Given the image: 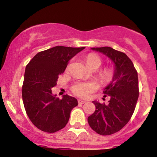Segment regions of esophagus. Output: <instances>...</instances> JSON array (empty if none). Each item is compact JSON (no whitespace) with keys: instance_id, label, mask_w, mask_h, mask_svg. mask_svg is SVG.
<instances>
[{"instance_id":"obj_1","label":"esophagus","mask_w":157,"mask_h":157,"mask_svg":"<svg viewBox=\"0 0 157 157\" xmlns=\"http://www.w3.org/2000/svg\"><path fill=\"white\" fill-rule=\"evenodd\" d=\"M78 102L80 104H84V103H86V101H83V100H78Z\"/></svg>"}]
</instances>
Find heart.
Masks as SVG:
<instances>
[{
  "instance_id": "b5f03b06",
  "label": "heart",
  "mask_w": 157,
  "mask_h": 157,
  "mask_svg": "<svg viewBox=\"0 0 157 157\" xmlns=\"http://www.w3.org/2000/svg\"><path fill=\"white\" fill-rule=\"evenodd\" d=\"M85 61L91 69H97L102 65V59L96 54H89L85 57ZM114 71L111 67H105L97 73V77L102 84H107L113 78ZM97 89V85L90 81H77L71 86V91L77 96L82 98H88Z\"/></svg>"
}]
</instances>
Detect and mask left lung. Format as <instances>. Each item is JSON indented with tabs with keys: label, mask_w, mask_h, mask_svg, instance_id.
I'll use <instances>...</instances> for the list:
<instances>
[{
	"label": "left lung",
	"mask_w": 157,
	"mask_h": 157,
	"mask_svg": "<svg viewBox=\"0 0 157 157\" xmlns=\"http://www.w3.org/2000/svg\"><path fill=\"white\" fill-rule=\"evenodd\" d=\"M91 49L104 54L114 63L113 80L103 91L111 97L109 103L93 101L96 110L88 117L90 127L106 136L121 130L132 117L139 97L138 75L132 61L123 52L109 46Z\"/></svg>",
	"instance_id": "obj_1"
}]
</instances>
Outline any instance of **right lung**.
I'll use <instances>...</instances> for the list:
<instances>
[{
  "label": "right lung",
  "instance_id": "obj_1",
  "mask_svg": "<svg viewBox=\"0 0 157 157\" xmlns=\"http://www.w3.org/2000/svg\"><path fill=\"white\" fill-rule=\"evenodd\" d=\"M55 46L40 52L27 64L22 87L25 110L31 122L40 130L55 133L68 123L70 113L78 105L77 99L66 94L62 100L52 93L59 75L68 61L84 49Z\"/></svg>",
  "mask_w": 157,
  "mask_h": 157
}]
</instances>
